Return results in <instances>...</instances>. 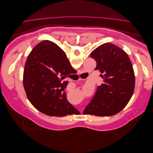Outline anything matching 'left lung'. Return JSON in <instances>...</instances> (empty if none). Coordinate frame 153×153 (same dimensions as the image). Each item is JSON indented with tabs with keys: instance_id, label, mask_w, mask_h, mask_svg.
Returning <instances> with one entry per match:
<instances>
[{
	"instance_id": "1",
	"label": "left lung",
	"mask_w": 153,
	"mask_h": 153,
	"mask_svg": "<svg viewBox=\"0 0 153 153\" xmlns=\"http://www.w3.org/2000/svg\"><path fill=\"white\" fill-rule=\"evenodd\" d=\"M101 72L103 84L98 86L93 98L83 114L111 116L126 106L135 88V73L128 55L112 43H104L91 53Z\"/></svg>"
}]
</instances>
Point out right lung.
Returning a JSON list of instances; mask_svg holds the SVG:
<instances>
[{
	"label": "right lung",
	"mask_w": 153,
	"mask_h": 153,
	"mask_svg": "<svg viewBox=\"0 0 153 153\" xmlns=\"http://www.w3.org/2000/svg\"><path fill=\"white\" fill-rule=\"evenodd\" d=\"M72 69L65 52L58 45L48 40L37 45L27 57L23 77L31 104L50 116L79 113L68 102L64 92L68 82L64 79Z\"/></svg>",
	"instance_id": "1"
}]
</instances>
